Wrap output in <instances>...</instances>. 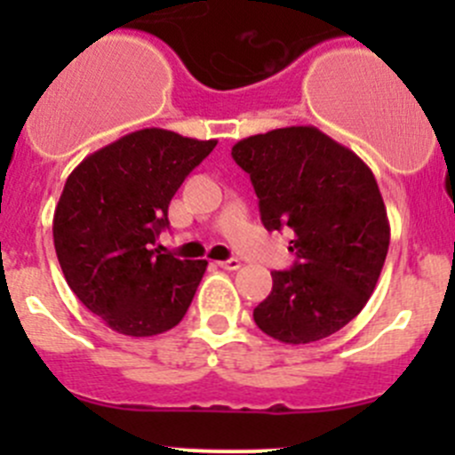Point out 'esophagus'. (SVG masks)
Segmentation results:
<instances>
[{"instance_id": "esophagus-1", "label": "esophagus", "mask_w": 455, "mask_h": 455, "mask_svg": "<svg viewBox=\"0 0 455 455\" xmlns=\"http://www.w3.org/2000/svg\"><path fill=\"white\" fill-rule=\"evenodd\" d=\"M218 266L220 268H224V270H237L242 266V261L240 259H224V261H218Z\"/></svg>"}]
</instances>
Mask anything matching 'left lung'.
I'll return each instance as SVG.
<instances>
[{
	"mask_svg": "<svg viewBox=\"0 0 455 455\" xmlns=\"http://www.w3.org/2000/svg\"><path fill=\"white\" fill-rule=\"evenodd\" d=\"M251 176L268 231L291 227V270L253 310L282 343L330 337L363 310L389 249V222L374 173L352 149L313 125L282 127L233 145Z\"/></svg>",
	"mask_w": 455,
	"mask_h": 455,
	"instance_id": "obj_1",
	"label": "left lung"
}]
</instances>
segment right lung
<instances>
[{
	"instance_id": "obj_1",
	"label": "right lung",
	"mask_w": 455,
	"mask_h": 455,
	"mask_svg": "<svg viewBox=\"0 0 455 455\" xmlns=\"http://www.w3.org/2000/svg\"><path fill=\"white\" fill-rule=\"evenodd\" d=\"M215 145L149 127L94 151L68 176L54 251L72 292L118 334H163L189 310L206 259H178L154 244L169 227V202Z\"/></svg>"
}]
</instances>
